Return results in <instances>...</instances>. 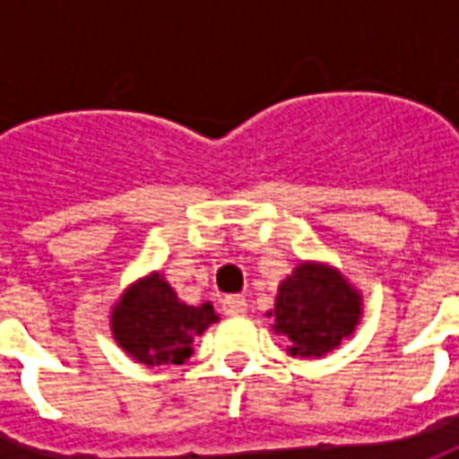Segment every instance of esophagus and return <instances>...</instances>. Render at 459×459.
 <instances>
[{"instance_id": "34e87169", "label": "esophagus", "mask_w": 459, "mask_h": 459, "mask_svg": "<svg viewBox=\"0 0 459 459\" xmlns=\"http://www.w3.org/2000/svg\"><path fill=\"white\" fill-rule=\"evenodd\" d=\"M223 312L229 317H243L248 312V299L243 298V295H229V298L223 299Z\"/></svg>"}]
</instances>
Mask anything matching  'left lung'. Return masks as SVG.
Here are the masks:
<instances>
[{
    "label": "left lung",
    "mask_w": 459,
    "mask_h": 459,
    "mask_svg": "<svg viewBox=\"0 0 459 459\" xmlns=\"http://www.w3.org/2000/svg\"><path fill=\"white\" fill-rule=\"evenodd\" d=\"M273 332L288 339V354L299 359H322L344 339L354 337L364 317L361 292L329 263L302 260L278 285Z\"/></svg>",
    "instance_id": "8db88e82"
}]
</instances>
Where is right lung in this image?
<instances>
[{
  "instance_id": "add662e5",
  "label": "right lung",
  "mask_w": 459,
  "mask_h": 459,
  "mask_svg": "<svg viewBox=\"0 0 459 459\" xmlns=\"http://www.w3.org/2000/svg\"><path fill=\"white\" fill-rule=\"evenodd\" d=\"M219 322L211 302L186 305L161 273H150L122 290L110 309V332L122 351L144 366L184 364L194 339Z\"/></svg>"
}]
</instances>
